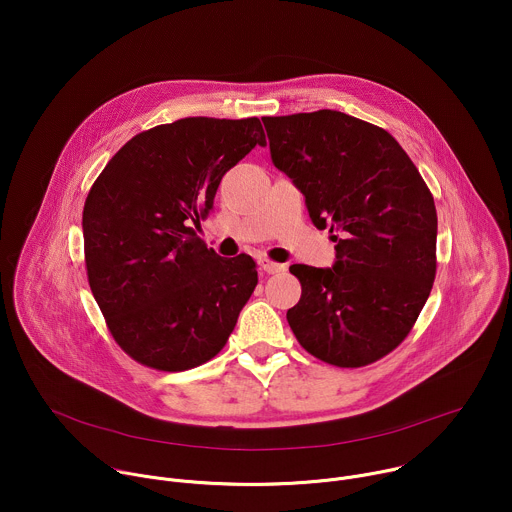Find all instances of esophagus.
<instances>
[{"instance_id": "1", "label": "esophagus", "mask_w": 512, "mask_h": 512, "mask_svg": "<svg viewBox=\"0 0 512 512\" xmlns=\"http://www.w3.org/2000/svg\"><path fill=\"white\" fill-rule=\"evenodd\" d=\"M259 265H261V269H263L265 273H269V275L285 271V265H283V263H275V261H269V259H263Z\"/></svg>"}]
</instances>
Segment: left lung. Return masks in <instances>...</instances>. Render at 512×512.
Masks as SVG:
<instances>
[{"label": "left lung", "mask_w": 512, "mask_h": 512, "mask_svg": "<svg viewBox=\"0 0 512 512\" xmlns=\"http://www.w3.org/2000/svg\"><path fill=\"white\" fill-rule=\"evenodd\" d=\"M271 162L336 241L332 267L291 265L298 342L342 369L371 364L411 332L435 279L437 212L415 164L385 129L320 109L263 117Z\"/></svg>", "instance_id": "1"}]
</instances>
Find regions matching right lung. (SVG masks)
<instances>
[{
	"mask_svg": "<svg viewBox=\"0 0 512 512\" xmlns=\"http://www.w3.org/2000/svg\"><path fill=\"white\" fill-rule=\"evenodd\" d=\"M257 117H186L131 137L83 210L93 296L115 342L158 371H188L227 344L257 285L249 255L225 259L196 235L223 176L255 145Z\"/></svg>",
	"mask_w": 512,
	"mask_h": 512,
	"instance_id": "right-lung-1",
	"label": "right lung"
}]
</instances>
